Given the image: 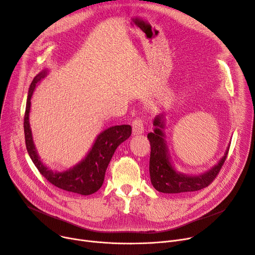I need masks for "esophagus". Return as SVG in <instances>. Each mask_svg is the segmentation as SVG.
<instances>
[{
  "label": "esophagus",
  "instance_id": "34e87169",
  "mask_svg": "<svg viewBox=\"0 0 255 255\" xmlns=\"http://www.w3.org/2000/svg\"><path fill=\"white\" fill-rule=\"evenodd\" d=\"M144 131V126H143V122L141 119H135L132 122V133L133 135H138L143 133Z\"/></svg>",
  "mask_w": 255,
  "mask_h": 255
}]
</instances>
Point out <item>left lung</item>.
<instances>
[{
  "mask_svg": "<svg viewBox=\"0 0 255 255\" xmlns=\"http://www.w3.org/2000/svg\"><path fill=\"white\" fill-rule=\"evenodd\" d=\"M153 125L155 129L148 134L151 144L150 177L154 188L162 193H182L197 191L208 187L219 173L224 164L230 145L220 161L205 173L198 176H188L176 171L170 162V157L164 135L163 115L155 117Z\"/></svg>",
  "mask_w": 255,
  "mask_h": 255,
  "instance_id": "left-lung-1",
  "label": "left lung"
}]
</instances>
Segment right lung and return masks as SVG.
Segmentation results:
<instances>
[{
	"label": "right lung",
	"instance_id": "obj_1",
	"mask_svg": "<svg viewBox=\"0 0 255 255\" xmlns=\"http://www.w3.org/2000/svg\"><path fill=\"white\" fill-rule=\"evenodd\" d=\"M48 70H42L35 76L29 89L28 99H26L25 113L23 119L24 139L28 153L33 163L40 173L52 185L60 189L82 194L90 195L100 189L103 184L107 166L118 146L131 135L130 125L113 126L102 131L94 142L88 155L75 166L64 170L53 171L48 169L40 160L39 155L33 141L32 131L29 122V114L31 109V98L37 84L44 78Z\"/></svg>",
	"mask_w": 255,
	"mask_h": 255
}]
</instances>
